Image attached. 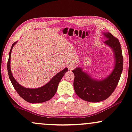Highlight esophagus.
<instances>
[{"label":"esophagus","instance_id":"obj_1","mask_svg":"<svg viewBox=\"0 0 132 132\" xmlns=\"http://www.w3.org/2000/svg\"><path fill=\"white\" fill-rule=\"evenodd\" d=\"M74 67H75V66H74V64H69V66H68V69H69V70L71 71V70H72L73 69H74Z\"/></svg>","mask_w":132,"mask_h":132}]
</instances>
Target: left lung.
I'll list each match as a JSON object with an SVG mask.
<instances>
[{
	"label": "left lung",
	"instance_id": "1",
	"mask_svg": "<svg viewBox=\"0 0 132 132\" xmlns=\"http://www.w3.org/2000/svg\"><path fill=\"white\" fill-rule=\"evenodd\" d=\"M106 40L104 44L112 48L115 66L112 72L103 80H96L77 67L72 71L74 74V88L77 96L88 102L96 103L106 100L116 88L123 69V56L118 39L109 32H103Z\"/></svg>",
	"mask_w": 132,
	"mask_h": 132
}]
</instances>
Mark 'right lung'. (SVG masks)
<instances>
[{
	"instance_id": "1",
	"label": "right lung",
	"mask_w": 132,
	"mask_h": 132,
	"mask_svg": "<svg viewBox=\"0 0 132 132\" xmlns=\"http://www.w3.org/2000/svg\"><path fill=\"white\" fill-rule=\"evenodd\" d=\"M16 42H14L11 47L10 53H9V60L7 62L8 74H9V78L10 79L13 86L21 97L25 101H26L27 102L31 103H39L50 100L56 93L58 84L61 80V79L63 78L65 73L68 71V68H64L63 70L57 73L48 83L39 88H28L21 86L13 77L10 69L11 52H12L13 47L16 44Z\"/></svg>"
}]
</instances>
